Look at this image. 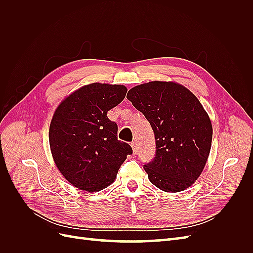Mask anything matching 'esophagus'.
I'll list each match as a JSON object with an SVG mask.
<instances>
[{"label": "esophagus", "instance_id": "obj_1", "mask_svg": "<svg viewBox=\"0 0 253 253\" xmlns=\"http://www.w3.org/2000/svg\"><path fill=\"white\" fill-rule=\"evenodd\" d=\"M132 148H133V152H134V154H136L137 153V151H138V149H137V144H136V142H132Z\"/></svg>", "mask_w": 253, "mask_h": 253}]
</instances>
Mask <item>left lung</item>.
Wrapping results in <instances>:
<instances>
[{"mask_svg": "<svg viewBox=\"0 0 253 253\" xmlns=\"http://www.w3.org/2000/svg\"><path fill=\"white\" fill-rule=\"evenodd\" d=\"M126 98L155 135V157L143 166L150 181L165 192L189 188L203 172L211 149V121L201 102L180 84L162 81L137 85Z\"/></svg>", "mask_w": 253, "mask_h": 253, "instance_id": "obj_1", "label": "left lung"}]
</instances>
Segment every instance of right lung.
Instances as JSON below:
<instances>
[{"label":"right lung","mask_w":253,"mask_h":253,"mask_svg":"<svg viewBox=\"0 0 253 253\" xmlns=\"http://www.w3.org/2000/svg\"><path fill=\"white\" fill-rule=\"evenodd\" d=\"M126 87L91 83L58 106L49 126L51 154L59 171L76 188L97 192L114 181L133 150L117 138L108 111L124 100Z\"/></svg>","instance_id":"add662e5"}]
</instances>
